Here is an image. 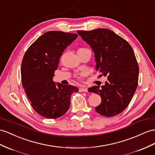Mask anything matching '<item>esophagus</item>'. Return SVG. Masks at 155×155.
I'll return each mask as SVG.
<instances>
[{
	"label": "esophagus",
	"instance_id": "1",
	"mask_svg": "<svg viewBox=\"0 0 155 155\" xmlns=\"http://www.w3.org/2000/svg\"><path fill=\"white\" fill-rule=\"evenodd\" d=\"M79 92H88V88H86V87L85 86H82L81 87V88H79Z\"/></svg>",
	"mask_w": 155,
	"mask_h": 155
}]
</instances>
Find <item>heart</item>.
Segmentation results:
<instances>
[{"instance_id": "1", "label": "heart", "mask_w": 155, "mask_h": 155, "mask_svg": "<svg viewBox=\"0 0 155 155\" xmlns=\"http://www.w3.org/2000/svg\"><path fill=\"white\" fill-rule=\"evenodd\" d=\"M86 49H87V48H79L78 50V51H82V50H86ZM83 74H78V76H77V78H78V79H81V76Z\"/></svg>"}]
</instances>
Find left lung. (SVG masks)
Segmentation results:
<instances>
[{
    "label": "left lung",
    "mask_w": 155,
    "mask_h": 155,
    "mask_svg": "<svg viewBox=\"0 0 155 155\" xmlns=\"http://www.w3.org/2000/svg\"><path fill=\"white\" fill-rule=\"evenodd\" d=\"M77 33L92 48L100 76H107L108 79L101 88L95 86L88 89L89 92L101 97V104L95 110L103 116H116L128 106L137 87L139 66L132 48L109 29Z\"/></svg>",
    "instance_id": "1"
}]
</instances>
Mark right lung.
<instances>
[{
    "mask_svg": "<svg viewBox=\"0 0 155 155\" xmlns=\"http://www.w3.org/2000/svg\"><path fill=\"white\" fill-rule=\"evenodd\" d=\"M78 37L77 34L51 31L31 45L23 56L21 82L33 109L41 116L55 119L65 114L71 96L78 88L53 81L55 71L63 51Z\"/></svg>",
    "mask_w": 155,
    "mask_h": 155,
    "instance_id": "add662e5",
    "label": "right lung"
}]
</instances>
